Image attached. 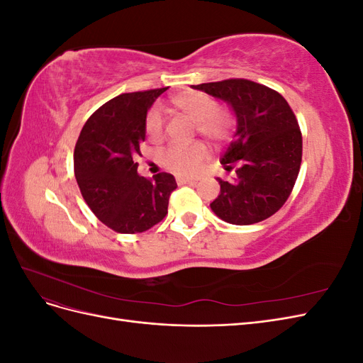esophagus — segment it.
Returning a JSON list of instances; mask_svg holds the SVG:
<instances>
[{"label": "esophagus", "mask_w": 363, "mask_h": 363, "mask_svg": "<svg viewBox=\"0 0 363 363\" xmlns=\"http://www.w3.org/2000/svg\"><path fill=\"white\" fill-rule=\"evenodd\" d=\"M195 182H196L195 179H189V177H177L179 184H191V183H195Z\"/></svg>", "instance_id": "1"}]
</instances>
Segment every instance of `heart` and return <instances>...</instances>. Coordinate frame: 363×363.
<instances>
[{"label": "heart", "instance_id": "obj_1", "mask_svg": "<svg viewBox=\"0 0 363 363\" xmlns=\"http://www.w3.org/2000/svg\"><path fill=\"white\" fill-rule=\"evenodd\" d=\"M171 104L180 113L195 123L199 133L208 140L219 144L232 135L233 121L228 113L218 111V101L211 95L199 91H186L174 95ZM164 123L157 108L148 112L145 119V131L151 140H160ZM207 157V150L200 142L189 145L174 144L162 156V164L168 171L179 175H192L199 171L200 164Z\"/></svg>", "mask_w": 363, "mask_h": 363}]
</instances>
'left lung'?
Listing matches in <instances>:
<instances>
[{"label": "left lung", "mask_w": 363, "mask_h": 363, "mask_svg": "<svg viewBox=\"0 0 363 363\" xmlns=\"http://www.w3.org/2000/svg\"><path fill=\"white\" fill-rule=\"evenodd\" d=\"M225 101L236 116L235 140L221 159L230 180L211 208L223 221L250 225L286 203L300 172L303 138L292 108L269 87L245 79L192 86Z\"/></svg>", "instance_id": "obj_1"}]
</instances>
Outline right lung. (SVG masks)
Masks as SVG:
<instances>
[{
  "label": "right lung",
  "mask_w": 363,
  "mask_h": 363,
  "mask_svg": "<svg viewBox=\"0 0 363 363\" xmlns=\"http://www.w3.org/2000/svg\"><path fill=\"white\" fill-rule=\"evenodd\" d=\"M168 87L123 94L86 121L74 150V172L86 204L118 233H142L168 213L174 175L138 174L148 108Z\"/></svg>",
  "instance_id": "1"
}]
</instances>
